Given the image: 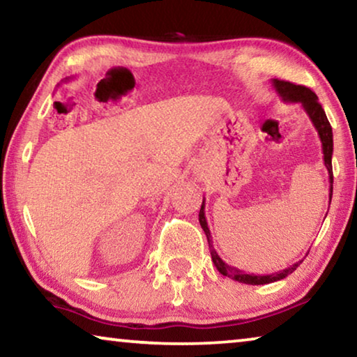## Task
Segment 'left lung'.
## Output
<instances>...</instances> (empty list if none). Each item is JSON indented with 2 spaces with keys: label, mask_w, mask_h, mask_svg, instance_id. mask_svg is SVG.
<instances>
[{
  "label": "left lung",
  "mask_w": 357,
  "mask_h": 357,
  "mask_svg": "<svg viewBox=\"0 0 357 357\" xmlns=\"http://www.w3.org/2000/svg\"><path fill=\"white\" fill-rule=\"evenodd\" d=\"M273 87L276 90V93L280 95L282 101L286 103H301L302 107L307 112L311 123H313L316 132H318V137L321 139L322 144V154H324V165L329 172V203L332 200V184H333V174H332V154H333V135H332V127L329 121H327V116L322 106L319 105L318 97H316L314 92H311L308 87L303 86H296L292 82H286V81H278V79H273L271 81ZM199 220L203 231H205L206 238H208V245H209V252H211V259L214 262V267L218 268L220 275L229 276V278L238 281V282H245V284H268V282H275L280 281L282 278H286L287 275H291L294 270H296L298 265L302 264V260L292 264L291 267H287L284 270L275 271V273H267V275H254V273H246V271L238 270L235 267H230L229 264H225L222 259L219 257V254L214 250L213 245V236L211 231L208 229V222L205 218V197H203V203L199 213Z\"/></svg>",
  "instance_id": "obj_1"
}]
</instances>
